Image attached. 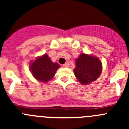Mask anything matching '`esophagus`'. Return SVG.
<instances>
[{
  "label": "esophagus",
  "mask_w": 129,
  "mask_h": 129,
  "mask_svg": "<svg viewBox=\"0 0 129 129\" xmlns=\"http://www.w3.org/2000/svg\"><path fill=\"white\" fill-rule=\"evenodd\" d=\"M68 65H69V63L67 62H66L65 64H64L63 65H62V67H63L64 68H67V67H68Z\"/></svg>",
  "instance_id": "obj_1"
}]
</instances>
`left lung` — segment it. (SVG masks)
<instances>
[{
  "label": "left lung",
  "mask_w": 129,
  "mask_h": 129,
  "mask_svg": "<svg viewBox=\"0 0 129 129\" xmlns=\"http://www.w3.org/2000/svg\"><path fill=\"white\" fill-rule=\"evenodd\" d=\"M102 70V64L95 57L81 53L76 60L74 74L81 84L87 85L98 78Z\"/></svg>",
  "instance_id": "1"
}]
</instances>
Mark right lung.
Segmentation results:
<instances>
[{
    "instance_id": "add662e5",
    "label": "right lung",
    "mask_w": 129,
    "mask_h": 129,
    "mask_svg": "<svg viewBox=\"0 0 129 129\" xmlns=\"http://www.w3.org/2000/svg\"><path fill=\"white\" fill-rule=\"evenodd\" d=\"M59 67V64L52 62L47 54L38 57L30 64V70L34 77L42 82L52 79Z\"/></svg>"
}]
</instances>
